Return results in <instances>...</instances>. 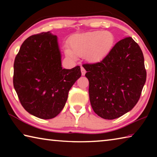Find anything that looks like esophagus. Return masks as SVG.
<instances>
[{"instance_id": "obj_1", "label": "esophagus", "mask_w": 157, "mask_h": 157, "mask_svg": "<svg viewBox=\"0 0 157 157\" xmlns=\"http://www.w3.org/2000/svg\"><path fill=\"white\" fill-rule=\"evenodd\" d=\"M81 72H82V75H84L85 73H86V70H85L83 67H81Z\"/></svg>"}]
</instances>
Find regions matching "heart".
I'll use <instances>...</instances> for the list:
<instances>
[{"mask_svg":"<svg viewBox=\"0 0 157 157\" xmlns=\"http://www.w3.org/2000/svg\"><path fill=\"white\" fill-rule=\"evenodd\" d=\"M113 34L109 31H93L77 34L69 41L70 48L66 54L75 59L76 56L85 57L90 62H97L107 55L113 46Z\"/></svg>","mask_w":157,"mask_h":157,"instance_id":"obj_1","label":"heart"}]
</instances>
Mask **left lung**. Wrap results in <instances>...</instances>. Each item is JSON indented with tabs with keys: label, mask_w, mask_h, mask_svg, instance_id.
Here are the masks:
<instances>
[{
	"label": "left lung",
	"mask_w": 157,
	"mask_h": 157,
	"mask_svg": "<svg viewBox=\"0 0 157 157\" xmlns=\"http://www.w3.org/2000/svg\"><path fill=\"white\" fill-rule=\"evenodd\" d=\"M82 66L91 107L101 118H119L136 105L147 73L142 50L132 37L117 42L101 62Z\"/></svg>",
	"instance_id": "obj_1"
}]
</instances>
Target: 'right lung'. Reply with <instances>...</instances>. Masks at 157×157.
<instances>
[{
	"label": "right lung",
	"instance_id": "add662e5",
	"mask_svg": "<svg viewBox=\"0 0 157 157\" xmlns=\"http://www.w3.org/2000/svg\"><path fill=\"white\" fill-rule=\"evenodd\" d=\"M81 75L79 66L62 68L57 37L47 32L29 36L21 45L14 63L13 84L28 113L51 119L64 107L69 90Z\"/></svg>",
	"mask_w": 157,
	"mask_h": 157
}]
</instances>
